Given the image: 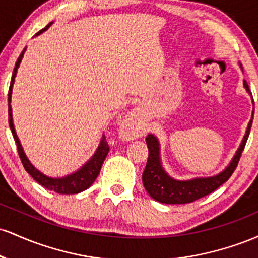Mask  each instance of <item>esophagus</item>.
Returning a JSON list of instances; mask_svg holds the SVG:
<instances>
[{"instance_id": "34e87169", "label": "esophagus", "mask_w": 258, "mask_h": 258, "mask_svg": "<svg viewBox=\"0 0 258 258\" xmlns=\"http://www.w3.org/2000/svg\"><path fill=\"white\" fill-rule=\"evenodd\" d=\"M144 121L142 117L141 111L139 109L135 108L128 114L123 117L122 125H121V130H122L123 135L127 137H136L139 133L143 131Z\"/></svg>"}]
</instances>
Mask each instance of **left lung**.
I'll return each instance as SVG.
<instances>
[{
	"label": "left lung",
	"mask_w": 258,
	"mask_h": 258,
	"mask_svg": "<svg viewBox=\"0 0 258 258\" xmlns=\"http://www.w3.org/2000/svg\"><path fill=\"white\" fill-rule=\"evenodd\" d=\"M240 68L242 70L241 65ZM242 85H244V88L250 94L251 99H252V94H251L250 88H248L247 82L245 80L242 81ZM253 111L254 108L252 109V115H251V120L247 125L246 132H245L244 137H242V141L238 150L234 154L233 159L224 167L223 171L211 177H197V178L185 180L172 178L165 171L164 166H162L159 139L153 133L148 135L146 142L148 150H149V156H148L146 170L142 174V180H143V185L146 188L147 193L154 200L162 204H188L193 203V201L215 191L218 186H221L229 179L235 167L238 166L239 159H240L242 150H244L245 144H246L247 137L250 135V128L251 125H252L253 119Z\"/></svg>",
	"instance_id": "1"
}]
</instances>
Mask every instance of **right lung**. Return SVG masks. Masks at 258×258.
Here are the masks:
<instances>
[{
    "mask_svg": "<svg viewBox=\"0 0 258 258\" xmlns=\"http://www.w3.org/2000/svg\"><path fill=\"white\" fill-rule=\"evenodd\" d=\"M52 24L53 22L49 23V24L47 25L46 28H43L42 30L38 31L36 36H38L40 34H42L43 31H46ZM25 51H26V47L23 49V52L20 53L19 58H18L16 67H14V70H13V75H12L10 91H8V121H10L12 135H13L14 141H16L17 143L18 154H19L20 160H22L23 166H24L26 172L30 174L38 184L44 186V188L48 189V190L55 191V193L58 194H79L81 193V191L86 190L87 188H90V186L93 184V182L96 180L97 177H98L103 162H104L106 155H108L109 153V146L105 141V136L102 135L99 146L96 149V152H94L93 155L91 156L90 160H87V161H86L78 171H75V172L70 174H67V176L64 177H49L47 176V174L41 172V171H38L37 168L31 164L30 160H29L28 156H26L24 149H23L19 138H18L17 136L16 128H14L13 115H12V106H11L13 85H14V81H16L18 68H19L20 63H22V59L24 57Z\"/></svg>",
    "mask_w": 258,
    "mask_h": 258,
    "instance_id": "right-lung-1",
    "label": "right lung"
}]
</instances>
